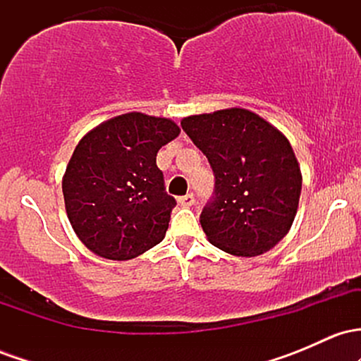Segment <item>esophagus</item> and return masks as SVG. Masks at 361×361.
I'll use <instances>...</instances> for the list:
<instances>
[{
    "label": "esophagus",
    "instance_id": "1",
    "mask_svg": "<svg viewBox=\"0 0 361 361\" xmlns=\"http://www.w3.org/2000/svg\"><path fill=\"white\" fill-rule=\"evenodd\" d=\"M178 204H180L181 207H192L195 204L193 193H186V195H183V197L178 198Z\"/></svg>",
    "mask_w": 361,
    "mask_h": 361
}]
</instances>
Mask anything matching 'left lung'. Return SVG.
Here are the masks:
<instances>
[{
	"instance_id": "obj_1",
	"label": "left lung",
	"mask_w": 361,
	"mask_h": 361,
	"mask_svg": "<svg viewBox=\"0 0 361 361\" xmlns=\"http://www.w3.org/2000/svg\"><path fill=\"white\" fill-rule=\"evenodd\" d=\"M181 128L214 171V193L200 214L209 241L246 258L270 251L288 233L302 190L287 137L244 109L192 115Z\"/></svg>"
}]
</instances>
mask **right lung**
Segmentation results:
<instances>
[{
	"label": "right lung",
	"mask_w": 361,
	"mask_h": 361,
	"mask_svg": "<svg viewBox=\"0 0 361 361\" xmlns=\"http://www.w3.org/2000/svg\"><path fill=\"white\" fill-rule=\"evenodd\" d=\"M178 134L173 120L132 111L80 140L62 193L74 233L90 251L126 261L163 241L176 200L156 156Z\"/></svg>",
	"instance_id": "1"
}]
</instances>
